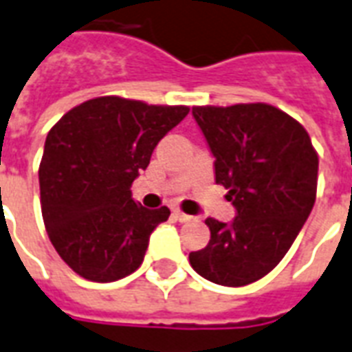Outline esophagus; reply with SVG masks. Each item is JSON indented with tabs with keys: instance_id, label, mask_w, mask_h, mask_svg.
<instances>
[{
	"instance_id": "34e87169",
	"label": "esophagus",
	"mask_w": 352,
	"mask_h": 352,
	"mask_svg": "<svg viewBox=\"0 0 352 352\" xmlns=\"http://www.w3.org/2000/svg\"><path fill=\"white\" fill-rule=\"evenodd\" d=\"M173 215L176 221H179V223H191V221H195V217L187 215V213H184V211H179V210H174Z\"/></svg>"
}]
</instances>
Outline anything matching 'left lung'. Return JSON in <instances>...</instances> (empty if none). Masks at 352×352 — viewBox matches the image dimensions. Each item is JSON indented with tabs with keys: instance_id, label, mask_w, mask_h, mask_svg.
<instances>
[{
	"instance_id": "left-lung-1",
	"label": "left lung",
	"mask_w": 352,
	"mask_h": 352,
	"mask_svg": "<svg viewBox=\"0 0 352 352\" xmlns=\"http://www.w3.org/2000/svg\"><path fill=\"white\" fill-rule=\"evenodd\" d=\"M215 157V182L237 215L206 219L211 237L189 261L200 276L239 287L278 265L310 215L319 157L300 124L269 104L192 107Z\"/></svg>"
}]
</instances>
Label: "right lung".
<instances>
[{
	"instance_id": "1",
	"label": "right lung",
	"mask_w": 352,
	"mask_h": 352,
	"mask_svg": "<svg viewBox=\"0 0 352 352\" xmlns=\"http://www.w3.org/2000/svg\"><path fill=\"white\" fill-rule=\"evenodd\" d=\"M187 113L186 105L100 96L76 105L50 129L38 168L42 219L74 273L115 282L139 269L150 234L170 210H148L129 187Z\"/></svg>"
}]
</instances>
